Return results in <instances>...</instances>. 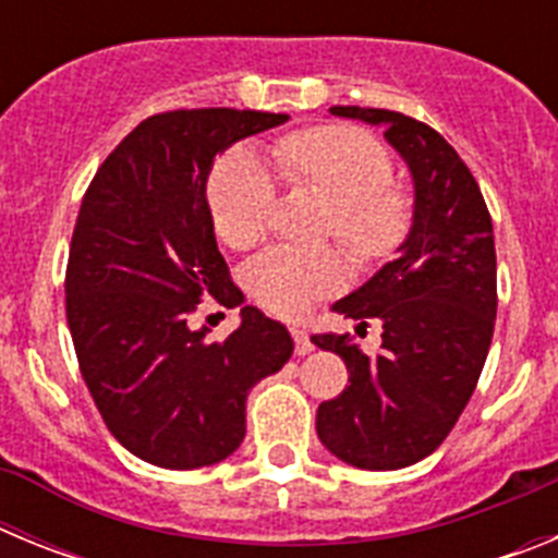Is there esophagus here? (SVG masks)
Here are the masks:
<instances>
[{"label": "esophagus", "mask_w": 558, "mask_h": 558, "mask_svg": "<svg viewBox=\"0 0 558 558\" xmlns=\"http://www.w3.org/2000/svg\"><path fill=\"white\" fill-rule=\"evenodd\" d=\"M293 340H295V354H310L315 349L304 327H293Z\"/></svg>", "instance_id": "esophagus-1"}]
</instances>
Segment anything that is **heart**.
Here are the masks:
<instances>
[{
    "mask_svg": "<svg viewBox=\"0 0 558 558\" xmlns=\"http://www.w3.org/2000/svg\"><path fill=\"white\" fill-rule=\"evenodd\" d=\"M282 159L304 184L332 201L329 231L360 259L386 256L405 231V198L391 190L393 159L388 147L354 125H322L284 142ZM215 231L231 248H251L268 234L276 204V172L251 147H234L209 179ZM352 268L338 248L279 245L245 268V288L274 315L307 313L318 299L338 293Z\"/></svg>",
    "mask_w": 558,
    "mask_h": 558,
    "instance_id": "heart-1",
    "label": "heart"
}]
</instances>
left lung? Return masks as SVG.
Listing matches in <instances>:
<instances>
[{
  "label": "left lung",
  "instance_id": "left-lung-1",
  "mask_svg": "<svg viewBox=\"0 0 558 558\" xmlns=\"http://www.w3.org/2000/svg\"><path fill=\"white\" fill-rule=\"evenodd\" d=\"M335 117L386 128L405 159L416 204L397 259L335 313L383 324V349L360 352L349 335H313L340 354L349 386L318 405L315 430L340 461L360 470H402L430 456L456 427L489 354L497 315L492 215L456 147L399 111L332 106Z\"/></svg>",
  "mask_w": 558,
  "mask_h": 558
}]
</instances>
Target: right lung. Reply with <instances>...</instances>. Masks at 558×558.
Segmentation results:
<instances>
[{
    "mask_svg": "<svg viewBox=\"0 0 558 558\" xmlns=\"http://www.w3.org/2000/svg\"><path fill=\"white\" fill-rule=\"evenodd\" d=\"M288 113L179 108L153 113L108 153L83 195L66 263V322L102 422L165 470L209 466L240 447L245 397L293 354L256 307L209 343L190 315L211 293L236 302L206 204L211 161Z\"/></svg>",
    "mask_w": 558,
    "mask_h": 558,
    "instance_id": "add662e5",
    "label": "right lung"
}]
</instances>
